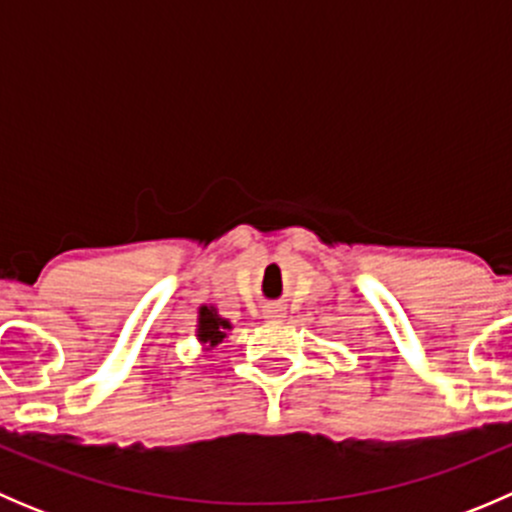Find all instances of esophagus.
<instances>
[{
  "mask_svg": "<svg viewBox=\"0 0 512 512\" xmlns=\"http://www.w3.org/2000/svg\"><path fill=\"white\" fill-rule=\"evenodd\" d=\"M265 319H267V322H282V319H285V309H282V307L265 309Z\"/></svg>",
  "mask_w": 512,
  "mask_h": 512,
  "instance_id": "34e87169",
  "label": "esophagus"
}]
</instances>
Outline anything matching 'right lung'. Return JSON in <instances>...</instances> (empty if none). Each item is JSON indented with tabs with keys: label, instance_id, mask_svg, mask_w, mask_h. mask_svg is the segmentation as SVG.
I'll use <instances>...</instances> for the list:
<instances>
[{
	"label": "right lung",
	"instance_id": "add662e5",
	"mask_svg": "<svg viewBox=\"0 0 512 512\" xmlns=\"http://www.w3.org/2000/svg\"><path fill=\"white\" fill-rule=\"evenodd\" d=\"M232 329L230 319L220 317L218 309L213 304H200L198 307V324H195V337H198L200 347L210 349V347H218L227 339V332Z\"/></svg>",
	"mask_w": 512,
	"mask_h": 512
}]
</instances>
